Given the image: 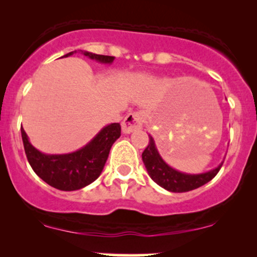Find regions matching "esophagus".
<instances>
[{
  "label": "esophagus",
  "instance_id": "esophagus-1",
  "mask_svg": "<svg viewBox=\"0 0 257 257\" xmlns=\"http://www.w3.org/2000/svg\"><path fill=\"white\" fill-rule=\"evenodd\" d=\"M144 120H145V113L144 112H132L122 122V132L124 134H131L133 132L139 131V129L143 128Z\"/></svg>",
  "mask_w": 257,
  "mask_h": 257
}]
</instances>
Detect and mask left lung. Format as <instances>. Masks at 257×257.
<instances>
[{
    "instance_id": "left-lung-1",
    "label": "left lung",
    "mask_w": 257,
    "mask_h": 257,
    "mask_svg": "<svg viewBox=\"0 0 257 257\" xmlns=\"http://www.w3.org/2000/svg\"><path fill=\"white\" fill-rule=\"evenodd\" d=\"M149 137L150 143L145 151L143 152L144 164H145L150 178L169 192H188L194 188H198L210 181L211 179H214L222 167L223 162H221L216 168L205 173L188 174L180 172V170L174 169L173 167L166 163V161L159 155L153 138L151 135H149Z\"/></svg>"
}]
</instances>
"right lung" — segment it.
<instances>
[{"label": "right lung", "mask_w": 257, "mask_h": 257, "mask_svg": "<svg viewBox=\"0 0 257 257\" xmlns=\"http://www.w3.org/2000/svg\"><path fill=\"white\" fill-rule=\"evenodd\" d=\"M79 52L100 64H112L114 60V57L108 55ZM73 53L76 51L67 53L64 57H71ZM119 137V123H111L77 151L64 155H47L32 146L22 126L23 144L31 168L44 182L60 191H76L95 181L104 169L112 145Z\"/></svg>", "instance_id": "right-lung-1"}]
</instances>
